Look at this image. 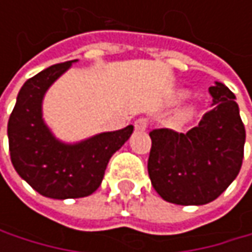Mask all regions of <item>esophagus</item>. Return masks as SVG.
Wrapping results in <instances>:
<instances>
[{
    "mask_svg": "<svg viewBox=\"0 0 252 252\" xmlns=\"http://www.w3.org/2000/svg\"><path fill=\"white\" fill-rule=\"evenodd\" d=\"M134 126H135L137 131H146V128L149 126V121H147V118H138L134 123Z\"/></svg>",
    "mask_w": 252,
    "mask_h": 252,
    "instance_id": "esophagus-1",
    "label": "esophagus"
}]
</instances>
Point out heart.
Segmentation results:
<instances>
[{
    "mask_svg": "<svg viewBox=\"0 0 252 252\" xmlns=\"http://www.w3.org/2000/svg\"><path fill=\"white\" fill-rule=\"evenodd\" d=\"M185 97H187V94H185V93H181V94L178 96V99H179V100H182V99H185Z\"/></svg>",
    "mask_w": 252,
    "mask_h": 252,
    "instance_id": "b5f03b06",
    "label": "heart"
}]
</instances>
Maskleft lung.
<instances>
[{
  "mask_svg": "<svg viewBox=\"0 0 252 252\" xmlns=\"http://www.w3.org/2000/svg\"><path fill=\"white\" fill-rule=\"evenodd\" d=\"M213 109L187 134L150 131L147 171L156 192L169 203L201 206L216 200L239 174L245 126L235 94L223 83L209 87Z\"/></svg>",
  "mask_w": 252,
  "mask_h": 252,
  "instance_id": "1",
  "label": "left lung"
}]
</instances>
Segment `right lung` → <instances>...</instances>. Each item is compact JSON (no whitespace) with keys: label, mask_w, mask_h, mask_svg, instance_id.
I'll list each match as a JSON object with an SVG mask.
<instances>
[{"label":"right lung","mask_w":252,"mask_h":252,"mask_svg":"<svg viewBox=\"0 0 252 252\" xmlns=\"http://www.w3.org/2000/svg\"><path fill=\"white\" fill-rule=\"evenodd\" d=\"M77 60L51 65L29 78L17 94L8 120V146L17 174L43 197L65 200L93 194L112 155L131 137L134 126L100 132L78 143L58 140L43 121L48 89Z\"/></svg>","instance_id":"right-lung-1"}]
</instances>
